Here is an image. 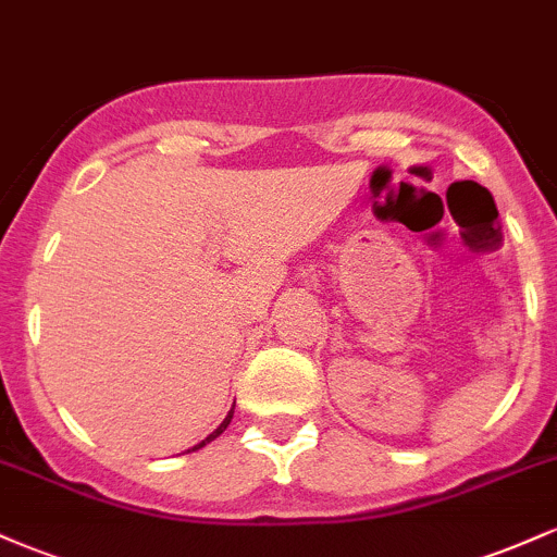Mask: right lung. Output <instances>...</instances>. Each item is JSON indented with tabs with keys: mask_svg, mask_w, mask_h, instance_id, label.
Masks as SVG:
<instances>
[{
	"mask_svg": "<svg viewBox=\"0 0 557 557\" xmlns=\"http://www.w3.org/2000/svg\"><path fill=\"white\" fill-rule=\"evenodd\" d=\"M233 413H235V406H233V408H230V411H227V417H225V419H222V424H220V426H216V430H214L212 434H209V437H203V440H201V443H198V445H194V447H188V450H185V453H190V450H198V447H203V445H207V443H212V440H216V437H220V434L227 430V424H230V419H233Z\"/></svg>",
	"mask_w": 557,
	"mask_h": 557,
	"instance_id": "1",
	"label": "right lung"
}]
</instances>
